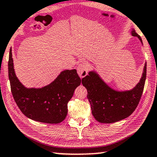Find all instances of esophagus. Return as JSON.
<instances>
[{"label":"esophagus","mask_w":157,"mask_h":157,"mask_svg":"<svg viewBox=\"0 0 157 157\" xmlns=\"http://www.w3.org/2000/svg\"><path fill=\"white\" fill-rule=\"evenodd\" d=\"M89 65L86 63H81L77 67V72L81 78L86 76L89 71Z\"/></svg>","instance_id":"esophagus-1"}]
</instances>
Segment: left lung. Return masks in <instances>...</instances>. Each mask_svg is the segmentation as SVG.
<instances>
[{"label":"left lung","instance_id":"obj_1","mask_svg":"<svg viewBox=\"0 0 157 157\" xmlns=\"http://www.w3.org/2000/svg\"><path fill=\"white\" fill-rule=\"evenodd\" d=\"M132 35L140 36L132 29ZM146 78V63L139 83L132 90L119 92L109 87L94 71L82 78V84L87 90V98L91 105L92 113L97 121L112 123L119 121L133 113L141 99Z\"/></svg>","mask_w":157,"mask_h":157}]
</instances>
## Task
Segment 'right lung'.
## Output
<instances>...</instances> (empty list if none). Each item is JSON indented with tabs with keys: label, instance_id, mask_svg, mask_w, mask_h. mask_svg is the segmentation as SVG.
I'll return each mask as SVG.
<instances>
[{
	"label": "right lung",
	"instance_id": "1",
	"mask_svg": "<svg viewBox=\"0 0 157 157\" xmlns=\"http://www.w3.org/2000/svg\"><path fill=\"white\" fill-rule=\"evenodd\" d=\"M8 74L11 91L19 109L36 121L59 123L67 114V103L75 89L81 84L76 70H64L48 86L42 88H27L16 77L12 49L10 50Z\"/></svg>",
	"mask_w": 157,
	"mask_h": 157
}]
</instances>
